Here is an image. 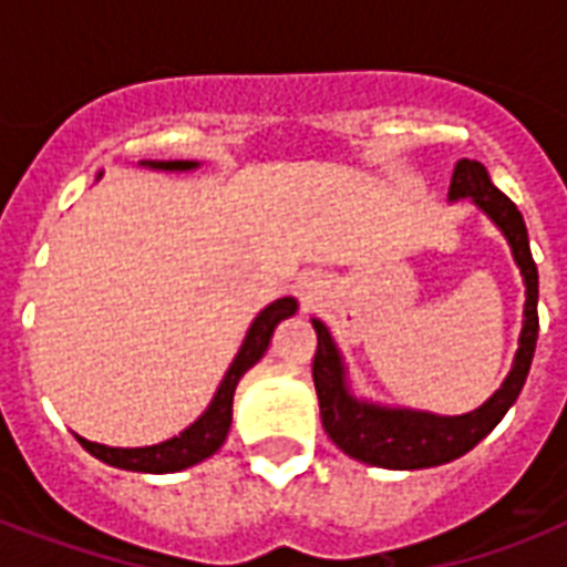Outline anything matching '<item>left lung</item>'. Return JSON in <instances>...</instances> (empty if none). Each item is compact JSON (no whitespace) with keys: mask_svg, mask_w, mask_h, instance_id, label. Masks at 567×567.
<instances>
[{"mask_svg":"<svg viewBox=\"0 0 567 567\" xmlns=\"http://www.w3.org/2000/svg\"><path fill=\"white\" fill-rule=\"evenodd\" d=\"M447 199L450 203L471 199L509 244L512 258L527 288L518 353L512 359V371L506 373L503 385L474 412L435 414L421 412V409H400V405H382L355 394L336 338L323 320L311 318V327L318 332V353L311 364V377L318 391L320 421L329 439L336 441V447L364 465L388 467V471H417V467H435L465 456L467 450H474L501 423L527 382L538 338V270L529 252L524 217L509 196L494 188L483 164L471 158H462L453 167Z\"/></svg>","mask_w":567,"mask_h":567,"instance_id":"8db88e82","label":"left lung"}]
</instances>
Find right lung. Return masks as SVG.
Instances as JSON below:
<instances>
[{
	"mask_svg": "<svg viewBox=\"0 0 567 567\" xmlns=\"http://www.w3.org/2000/svg\"><path fill=\"white\" fill-rule=\"evenodd\" d=\"M141 167L164 173H190L199 167V162H141ZM293 311H297L293 297H282V300L270 302L267 309L258 311V318L249 323L247 336L240 341L238 355L231 359L229 371L214 391L208 409L190 426H185L179 435H173L162 444H150V447H109V444H96V441L75 435L79 444L105 465L120 467V471H137V474H176V471H185V467L199 465L203 458L214 456L223 447L226 435H229L231 396H235L240 377L267 353L274 329L285 318H291Z\"/></svg>",
	"mask_w": 567,
	"mask_h": 567,
	"instance_id": "obj_1",
	"label": "right lung"
}]
</instances>
